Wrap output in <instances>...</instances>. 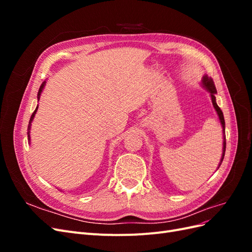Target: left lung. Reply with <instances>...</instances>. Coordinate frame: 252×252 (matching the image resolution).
<instances>
[{
	"label": "left lung",
	"instance_id": "8db88e82",
	"mask_svg": "<svg viewBox=\"0 0 252 252\" xmlns=\"http://www.w3.org/2000/svg\"><path fill=\"white\" fill-rule=\"evenodd\" d=\"M202 86L208 91V93L210 94V96H211V102H212V105L213 107H215L218 116H219V120L220 122V125H222V128H223V152H222V158H220V164H219V167L220 166V164H222L223 162V158H224V156H225V150H226V136H225V120H224V114L222 112V110H220V108L218 106L217 104V100H216V94H217V89H216V86H215V83H213V80L208 77L207 74H205L203 79H202ZM218 167V168H219Z\"/></svg>",
	"mask_w": 252,
	"mask_h": 252
}]
</instances>
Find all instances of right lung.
<instances>
[{"label": "right lung", "mask_w": 252, "mask_h": 252, "mask_svg": "<svg viewBox=\"0 0 252 252\" xmlns=\"http://www.w3.org/2000/svg\"><path fill=\"white\" fill-rule=\"evenodd\" d=\"M45 85H46V81L42 83V85H41V87H40V89H39V93H37V101L40 100V96H41V94H42V91H43V89H44ZM37 108H39V105L36 106L35 110L33 111V113L32 114V117H30V120H29V124H28V128H27V135H28V141H29V144H30V129H32V121H33V119H34V117H35V113H36Z\"/></svg>", "instance_id": "obj_1"}]
</instances>
